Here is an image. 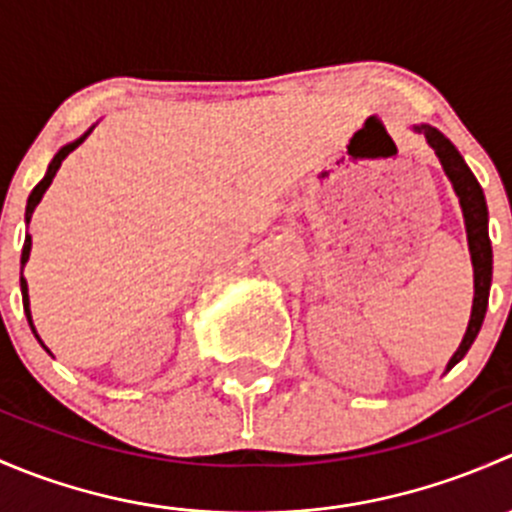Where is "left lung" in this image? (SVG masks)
<instances>
[{"label": "left lung", "mask_w": 512, "mask_h": 512, "mask_svg": "<svg viewBox=\"0 0 512 512\" xmlns=\"http://www.w3.org/2000/svg\"><path fill=\"white\" fill-rule=\"evenodd\" d=\"M416 133H423L428 146L433 148L438 160H441V168L446 173V178L451 180L453 193L458 195V203L463 210V223H466V235H468V250H471V262H473V309L471 319H468L466 334H463V342L458 344L456 354L448 359L446 371H451L463 356L468 354L471 344L476 342L480 324L485 319V309H488V294H490V280H493V247H490L488 237V205H485L483 188L478 185L476 175L471 173V168L466 165L458 148L443 136L438 128L428 126V123H414Z\"/></svg>", "instance_id": "1"}]
</instances>
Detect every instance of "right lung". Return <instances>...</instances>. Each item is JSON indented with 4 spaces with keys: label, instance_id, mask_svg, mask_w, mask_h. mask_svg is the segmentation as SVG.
<instances>
[{
    "label": "right lung",
    "instance_id": "right-lung-1",
    "mask_svg": "<svg viewBox=\"0 0 512 512\" xmlns=\"http://www.w3.org/2000/svg\"><path fill=\"white\" fill-rule=\"evenodd\" d=\"M91 131H94V126H91L89 131H86L81 138H76V141H71V143H66V146H61L59 153H56V156L51 158L49 168H46V175L39 180V183H36V188L32 190V195H29V200H27V213H24V223H27V227H29V223H32L34 208L41 203V198H44L46 188H49L51 180H54L56 170L61 168V163H64V158L69 156L71 151H76V148H79L81 143H84L86 138H89ZM29 252H32V235H29V232H27V237H24V247H22V277H19V285H22V302H24V312H27V319H29V327H32L34 337L39 339V334H36L34 322H32V309H29V287H27V280H24V265H27V262H29ZM39 344H41V347H44V342H41V339H39ZM44 349H46V347H44ZM46 352H49V349H46ZM49 354H51V352H49Z\"/></svg>",
    "mask_w": 512,
    "mask_h": 512
}]
</instances>
